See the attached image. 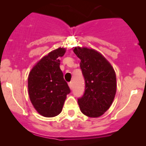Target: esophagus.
Returning <instances> with one entry per match:
<instances>
[{
    "label": "esophagus",
    "mask_w": 146,
    "mask_h": 146,
    "mask_svg": "<svg viewBox=\"0 0 146 146\" xmlns=\"http://www.w3.org/2000/svg\"><path fill=\"white\" fill-rule=\"evenodd\" d=\"M68 86H69V87H70V88H73V83H72V82H70L69 83H68Z\"/></svg>",
    "instance_id": "34e87169"
}]
</instances>
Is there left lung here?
Here are the masks:
<instances>
[{
    "label": "left lung",
    "instance_id": "8db88e82",
    "mask_svg": "<svg viewBox=\"0 0 146 146\" xmlns=\"http://www.w3.org/2000/svg\"><path fill=\"white\" fill-rule=\"evenodd\" d=\"M85 80V91L78 102L80 110L89 117L102 116L113 103L117 90L114 68L100 53L93 48L75 47Z\"/></svg>",
    "mask_w": 146,
    "mask_h": 146
}]
</instances>
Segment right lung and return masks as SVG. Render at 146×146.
Here are the masks:
<instances>
[{
  "label": "right lung",
  "instance_id": "1",
  "mask_svg": "<svg viewBox=\"0 0 146 146\" xmlns=\"http://www.w3.org/2000/svg\"><path fill=\"white\" fill-rule=\"evenodd\" d=\"M66 49L58 48L38 62L28 77L30 100L38 113L46 117L57 116L62 112L66 95L71 90L60 68V57Z\"/></svg>",
  "mask_w": 146,
  "mask_h": 146
}]
</instances>
